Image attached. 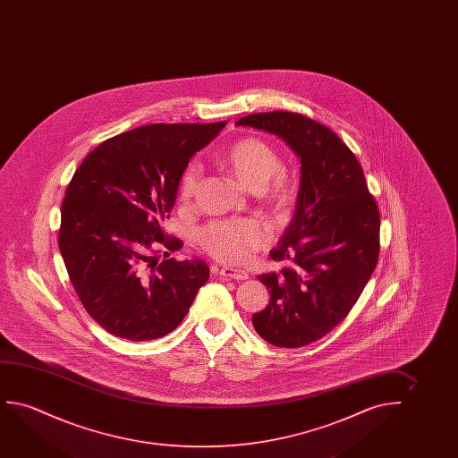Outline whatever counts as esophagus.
<instances>
[{"label":"esophagus","mask_w":458,"mask_h":458,"mask_svg":"<svg viewBox=\"0 0 458 458\" xmlns=\"http://www.w3.org/2000/svg\"><path fill=\"white\" fill-rule=\"evenodd\" d=\"M220 276L233 278V280H247L249 278V274L245 270L238 269V267H222Z\"/></svg>","instance_id":"obj_1"}]
</instances>
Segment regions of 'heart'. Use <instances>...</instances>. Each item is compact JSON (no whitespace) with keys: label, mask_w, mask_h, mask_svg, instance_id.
<instances>
[{"label":"heart","mask_w":458,"mask_h":458,"mask_svg":"<svg viewBox=\"0 0 458 458\" xmlns=\"http://www.w3.org/2000/svg\"><path fill=\"white\" fill-rule=\"evenodd\" d=\"M220 165L241 186L253 192L258 191L276 209H284L293 200V182L283 172H278L282 169V159L266 140H239L220 157ZM199 180L200 169L197 164H191L180 182V200L189 201L194 197ZM200 242L211 257L220 261L244 263L255 251L263 249L267 233L255 220L214 222L201 230Z\"/></svg>","instance_id":"obj_1"}]
</instances>
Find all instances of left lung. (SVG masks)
<instances>
[{
  "label": "left lung",
  "mask_w": 458,
  "mask_h": 458,
  "mask_svg": "<svg viewBox=\"0 0 458 458\" xmlns=\"http://www.w3.org/2000/svg\"><path fill=\"white\" fill-rule=\"evenodd\" d=\"M236 125L276 134L301 159L294 216L270 250L293 267L258 276L270 301L251 322L276 347L311 344L344 319L376 269L378 208L357 157L330 128L288 111Z\"/></svg>",
  "instance_id": "1"
}]
</instances>
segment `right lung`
Instances as JSON below:
<instances>
[{
	"label": "right lung",
	"instance_id": "add662e5",
	"mask_svg": "<svg viewBox=\"0 0 458 458\" xmlns=\"http://www.w3.org/2000/svg\"><path fill=\"white\" fill-rule=\"evenodd\" d=\"M225 125L140 126L98 145L72 178L61 208L59 250L82 305L111 335L130 341L165 336L208 282L200 258H169L182 242L161 225L189 161ZM157 244L168 251L163 262L150 264Z\"/></svg>",
	"mask_w": 458,
	"mask_h": 458
}]
</instances>
